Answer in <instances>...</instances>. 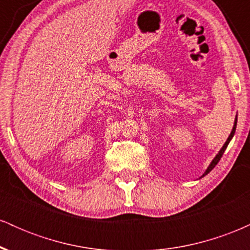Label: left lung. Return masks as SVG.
<instances>
[{"label":"left lung","mask_w":250,"mask_h":250,"mask_svg":"<svg viewBox=\"0 0 250 250\" xmlns=\"http://www.w3.org/2000/svg\"><path fill=\"white\" fill-rule=\"evenodd\" d=\"M236 121H237V119L235 120V123H234V127H233V130H231V133H230V135H229V137L228 139H227V141H226V143L225 145H223V147H222V149H221L220 150V153L216 155V156H215V159L213 160V161H211V163L210 165H209V167H208V169L207 170L205 171V174L202 175V176H205V175H207L209 171H211V169H213L215 166L217 165V163H219V161L221 160V157H222V155H223V153H225V150H226V148L228 147V145H229V142H230V140L233 139V136H234V134H235V129H236Z\"/></svg>","instance_id":"1"}]
</instances>
